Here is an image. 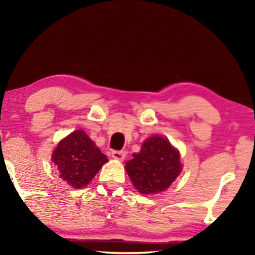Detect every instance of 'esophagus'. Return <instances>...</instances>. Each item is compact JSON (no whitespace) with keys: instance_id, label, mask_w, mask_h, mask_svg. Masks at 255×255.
<instances>
[{"instance_id":"1","label":"esophagus","mask_w":255,"mask_h":255,"mask_svg":"<svg viewBox=\"0 0 255 255\" xmlns=\"http://www.w3.org/2000/svg\"><path fill=\"white\" fill-rule=\"evenodd\" d=\"M111 156L116 160H124L125 158V152L124 151H113Z\"/></svg>"}]
</instances>
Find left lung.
Returning a JSON list of instances; mask_svg holds the SVG:
<instances>
[{
	"instance_id": "8db88e82",
	"label": "left lung",
	"mask_w": 255,
	"mask_h": 255,
	"mask_svg": "<svg viewBox=\"0 0 255 255\" xmlns=\"http://www.w3.org/2000/svg\"><path fill=\"white\" fill-rule=\"evenodd\" d=\"M132 156L130 161L125 162V169L140 194H158L166 190L182 170L180 152L161 135L146 139L140 152Z\"/></svg>"
}]
</instances>
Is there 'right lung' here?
<instances>
[{"label": "right lung", "instance_id": "obj_1", "mask_svg": "<svg viewBox=\"0 0 255 255\" xmlns=\"http://www.w3.org/2000/svg\"><path fill=\"white\" fill-rule=\"evenodd\" d=\"M52 161L62 180L75 189H81L89 184L108 159L85 131L78 130L59 141Z\"/></svg>", "mask_w": 255, "mask_h": 255}]
</instances>
